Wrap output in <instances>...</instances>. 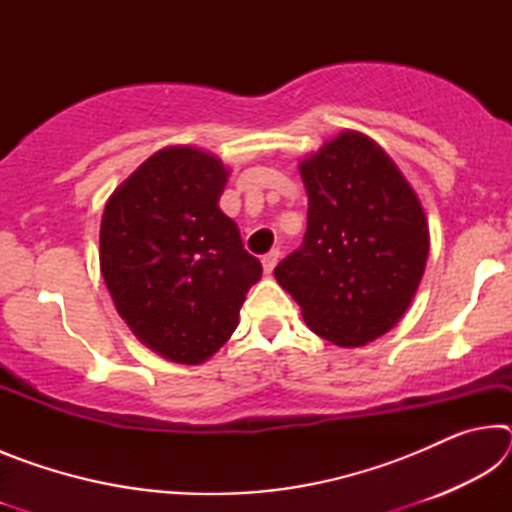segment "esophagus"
Listing matches in <instances>:
<instances>
[{
    "instance_id": "obj_1",
    "label": "esophagus",
    "mask_w": 512,
    "mask_h": 512,
    "mask_svg": "<svg viewBox=\"0 0 512 512\" xmlns=\"http://www.w3.org/2000/svg\"><path fill=\"white\" fill-rule=\"evenodd\" d=\"M277 259H280V250H277V248L262 257V266H264V273H266V275L273 273V268L277 266Z\"/></svg>"
}]
</instances>
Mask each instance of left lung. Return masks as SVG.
<instances>
[{
	"instance_id": "8db88e82",
	"label": "left lung",
	"mask_w": 512,
	"mask_h": 512,
	"mask_svg": "<svg viewBox=\"0 0 512 512\" xmlns=\"http://www.w3.org/2000/svg\"><path fill=\"white\" fill-rule=\"evenodd\" d=\"M307 232L273 271L309 329L361 348L400 323L429 257V223L409 180L368 135L345 128L302 158Z\"/></svg>"
}]
</instances>
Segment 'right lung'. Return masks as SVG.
<instances>
[{
	"label": "right lung",
	"instance_id": "add662e5",
	"mask_svg": "<svg viewBox=\"0 0 512 512\" xmlns=\"http://www.w3.org/2000/svg\"><path fill=\"white\" fill-rule=\"evenodd\" d=\"M230 171L198 146H164L103 207L101 275L146 348L183 366L219 352L262 264L219 198Z\"/></svg>",
	"mask_w": 512,
	"mask_h": 512
}]
</instances>
